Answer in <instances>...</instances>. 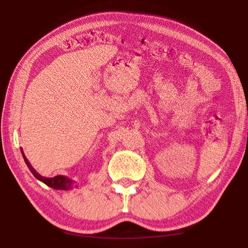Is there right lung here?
<instances>
[{
	"label": "right lung",
	"mask_w": 248,
	"mask_h": 248,
	"mask_svg": "<svg viewBox=\"0 0 248 248\" xmlns=\"http://www.w3.org/2000/svg\"><path fill=\"white\" fill-rule=\"evenodd\" d=\"M21 154H22L24 162L26 163V165H28V167H29V170H31V172L33 173L34 177H35L36 179H38L39 181L44 182L45 184H46V186L52 187V188H54V189H62V191H69V189H72L73 184H75V181H73L72 179L68 178L67 176H62V175L55 176V177H53V178L43 177V176L40 175V173H38V172H37V171L34 170L33 166L31 165V163L29 162L28 159H26V156H25V155H24V152H23L22 149H21Z\"/></svg>",
	"instance_id": "add662e5"
}]
</instances>
